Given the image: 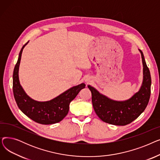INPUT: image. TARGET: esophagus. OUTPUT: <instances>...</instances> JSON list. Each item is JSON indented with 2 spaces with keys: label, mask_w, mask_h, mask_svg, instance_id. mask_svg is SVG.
Instances as JSON below:
<instances>
[{
  "label": "esophagus",
  "mask_w": 160,
  "mask_h": 160,
  "mask_svg": "<svg viewBox=\"0 0 160 160\" xmlns=\"http://www.w3.org/2000/svg\"><path fill=\"white\" fill-rule=\"evenodd\" d=\"M85 81H86V82L87 83H89V82H91V80H90L89 78H87L85 80Z\"/></svg>",
  "instance_id": "esophagus-1"
}]
</instances>
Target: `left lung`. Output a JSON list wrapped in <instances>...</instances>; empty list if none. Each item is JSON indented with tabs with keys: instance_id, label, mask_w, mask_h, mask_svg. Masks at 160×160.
Wrapping results in <instances>:
<instances>
[{
	"instance_id": "1",
	"label": "left lung",
	"mask_w": 160,
	"mask_h": 160,
	"mask_svg": "<svg viewBox=\"0 0 160 160\" xmlns=\"http://www.w3.org/2000/svg\"><path fill=\"white\" fill-rule=\"evenodd\" d=\"M143 70V78L139 90L131 98L117 101L100 93L93 87L88 85L91 92L94 110L102 121L114 125L124 126L130 124L144 112L150 96L151 77L143 53L141 50Z\"/></svg>"
}]
</instances>
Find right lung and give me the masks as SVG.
I'll list each match as a JSON object with an SVG mask.
<instances>
[{
	"label": "right lung",
	"instance_id": "1",
	"mask_svg": "<svg viewBox=\"0 0 160 160\" xmlns=\"http://www.w3.org/2000/svg\"><path fill=\"white\" fill-rule=\"evenodd\" d=\"M19 54L13 74V91L17 104L21 112L30 119L42 124H52L60 122L67 115L69 110V104L77 97L80 91L85 88L86 84L73 86L63 93L48 101H37L30 98L25 93L19 78V69L23 48Z\"/></svg>",
	"mask_w": 160,
	"mask_h": 160
}]
</instances>
